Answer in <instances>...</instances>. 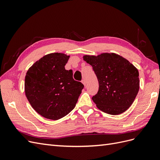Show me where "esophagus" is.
Listing matches in <instances>:
<instances>
[{"label":"esophagus","mask_w":160,"mask_h":160,"mask_svg":"<svg viewBox=\"0 0 160 160\" xmlns=\"http://www.w3.org/2000/svg\"><path fill=\"white\" fill-rule=\"evenodd\" d=\"M81 82H82V83H83L85 86L86 85V81H85V79H83V80H82V81H81Z\"/></svg>","instance_id":"34e87169"}]
</instances>
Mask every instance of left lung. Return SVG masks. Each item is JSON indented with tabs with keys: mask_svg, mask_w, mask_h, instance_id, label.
<instances>
[{
	"mask_svg": "<svg viewBox=\"0 0 160 160\" xmlns=\"http://www.w3.org/2000/svg\"><path fill=\"white\" fill-rule=\"evenodd\" d=\"M99 81L92 99L101 111L110 115L125 112L132 105L139 89V72L126 59L115 53L85 55Z\"/></svg>",
	"mask_w": 160,
	"mask_h": 160,
	"instance_id": "1",
	"label": "left lung"
}]
</instances>
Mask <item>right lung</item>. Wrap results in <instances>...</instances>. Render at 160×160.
Listing matches in <instances>:
<instances>
[{"mask_svg": "<svg viewBox=\"0 0 160 160\" xmlns=\"http://www.w3.org/2000/svg\"><path fill=\"white\" fill-rule=\"evenodd\" d=\"M69 56L54 52L35 62L27 72L25 95L37 112L47 119L57 120L75 107L84 85L72 78L65 65Z\"/></svg>", "mask_w": 160, "mask_h": 160, "instance_id": "right-lung-1", "label": "right lung"}]
</instances>
